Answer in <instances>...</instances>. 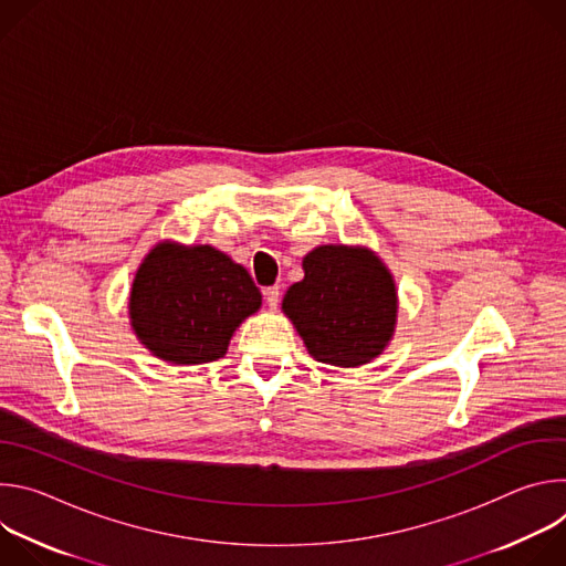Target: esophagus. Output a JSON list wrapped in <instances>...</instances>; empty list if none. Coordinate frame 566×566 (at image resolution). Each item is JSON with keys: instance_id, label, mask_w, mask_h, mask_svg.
I'll use <instances>...</instances> for the list:
<instances>
[{"instance_id": "1", "label": "esophagus", "mask_w": 566, "mask_h": 566, "mask_svg": "<svg viewBox=\"0 0 566 566\" xmlns=\"http://www.w3.org/2000/svg\"><path fill=\"white\" fill-rule=\"evenodd\" d=\"M264 297H266V304L271 308H277V304H280V286H269L264 291Z\"/></svg>"}]
</instances>
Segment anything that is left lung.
<instances>
[{
  "mask_svg": "<svg viewBox=\"0 0 566 566\" xmlns=\"http://www.w3.org/2000/svg\"><path fill=\"white\" fill-rule=\"evenodd\" d=\"M304 280L282 302L308 354L336 367H358L376 358L391 338L396 289L374 253L319 247L304 262Z\"/></svg>",
  "mask_w": 566,
  "mask_h": 566,
  "instance_id": "left-lung-1",
  "label": "left lung"
}]
</instances>
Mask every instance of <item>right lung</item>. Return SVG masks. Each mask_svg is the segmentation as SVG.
Wrapping results in <instances>:
<instances>
[{"label": "right lung", "instance_id": "1", "mask_svg": "<svg viewBox=\"0 0 566 566\" xmlns=\"http://www.w3.org/2000/svg\"><path fill=\"white\" fill-rule=\"evenodd\" d=\"M262 293L244 266L212 247H156L140 264L129 315L138 340L158 358L199 365L221 358Z\"/></svg>", "mask_w": 566, "mask_h": 566}]
</instances>
